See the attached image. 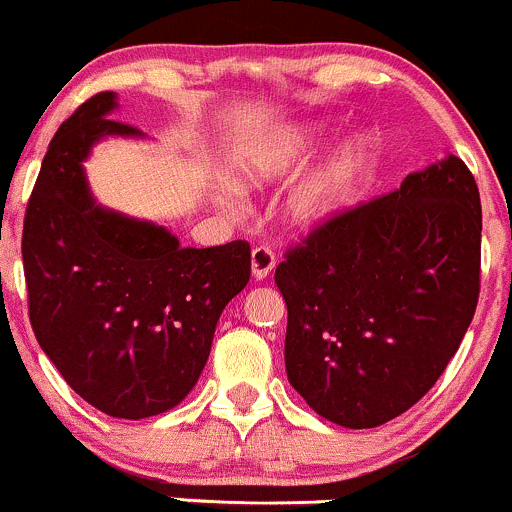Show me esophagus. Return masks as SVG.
Segmentation results:
<instances>
[{
	"label": "esophagus",
	"mask_w": 512,
	"mask_h": 512,
	"mask_svg": "<svg viewBox=\"0 0 512 512\" xmlns=\"http://www.w3.org/2000/svg\"><path fill=\"white\" fill-rule=\"evenodd\" d=\"M273 268H276V256H273V251L268 249V246H256V249L251 251V273H254L256 281H263Z\"/></svg>",
	"instance_id": "34e87169"
}]
</instances>
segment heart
I'll list each match as a JSON object with an SVG mask.
<instances>
[{
    "label": "heart",
    "mask_w": 512,
    "mask_h": 512,
    "mask_svg": "<svg viewBox=\"0 0 512 512\" xmlns=\"http://www.w3.org/2000/svg\"><path fill=\"white\" fill-rule=\"evenodd\" d=\"M320 125H291L256 140L236 160L239 179L254 187H268L288 179L323 145ZM382 160V142L374 135H357L340 147L288 202L293 224L305 231L320 229L340 217L355 199L357 189L372 177Z\"/></svg>",
    "instance_id": "heart-1"
}]
</instances>
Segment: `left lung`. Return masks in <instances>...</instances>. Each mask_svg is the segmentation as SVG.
<instances>
[{
	"label": "left lung",
	"mask_w": 512,
	"mask_h": 512,
	"mask_svg": "<svg viewBox=\"0 0 512 512\" xmlns=\"http://www.w3.org/2000/svg\"><path fill=\"white\" fill-rule=\"evenodd\" d=\"M481 194L449 155L286 251V372L313 412L374 429L456 355L481 291Z\"/></svg>",
	"instance_id": "left-lung-1"
}]
</instances>
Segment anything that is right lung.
<instances>
[{
    "instance_id": "obj_1",
    "label": "right lung",
    "mask_w": 512,
    "mask_h": 512,
    "mask_svg": "<svg viewBox=\"0 0 512 512\" xmlns=\"http://www.w3.org/2000/svg\"><path fill=\"white\" fill-rule=\"evenodd\" d=\"M103 91L63 120L41 162L21 236L29 320L68 387L118 419L177 407L207 365L221 310L251 276V246L182 249L175 234L96 204L81 162L105 135Z\"/></svg>"
}]
</instances>
